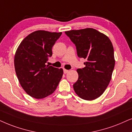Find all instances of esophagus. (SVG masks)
Returning <instances> with one entry per match:
<instances>
[{
  "label": "esophagus",
  "instance_id": "34e87169",
  "mask_svg": "<svg viewBox=\"0 0 132 132\" xmlns=\"http://www.w3.org/2000/svg\"><path fill=\"white\" fill-rule=\"evenodd\" d=\"M68 72H69V70L63 69V72H64V74H67Z\"/></svg>",
  "mask_w": 132,
  "mask_h": 132
}]
</instances>
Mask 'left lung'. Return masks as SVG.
Returning <instances> with one entry per match:
<instances>
[{
	"instance_id": "1",
	"label": "left lung",
	"mask_w": 132,
	"mask_h": 132,
	"mask_svg": "<svg viewBox=\"0 0 132 132\" xmlns=\"http://www.w3.org/2000/svg\"><path fill=\"white\" fill-rule=\"evenodd\" d=\"M76 47L79 58L86 60L85 67L77 69L78 78L73 85L81 99L92 101L106 89L114 68V49L106 35L91 28L65 31Z\"/></svg>"
}]
</instances>
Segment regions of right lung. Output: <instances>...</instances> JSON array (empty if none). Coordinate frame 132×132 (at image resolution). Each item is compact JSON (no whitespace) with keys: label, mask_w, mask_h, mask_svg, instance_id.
<instances>
[{"label":"right lung","mask_w":132,"mask_h":132,"mask_svg":"<svg viewBox=\"0 0 132 132\" xmlns=\"http://www.w3.org/2000/svg\"><path fill=\"white\" fill-rule=\"evenodd\" d=\"M61 34L34 31L23 39L16 52L14 63L18 78L24 91L32 97L43 99L52 94L62 78V69L46 64Z\"/></svg>","instance_id":"add662e5"}]
</instances>
